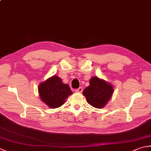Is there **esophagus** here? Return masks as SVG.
<instances>
[{
	"label": "esophagus",
	"instance_id": "obj_1",
	"mask_svg": "<svg viewBox=\"0 0 151 151\" xmlns=\"http://www.w3.org/2000/svg\"><path fill=\"white\" fill-rule=\"evenodd\" d=\"M82 88H78V89H75V92L76 93H81V92H82Z\"/></svg>",
	"mask_w": 151,
	"mask_h": 151
}]
</instances>
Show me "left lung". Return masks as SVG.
<instances>
[{
  "label": "left lung",
  "mask_w": 151,
  "mask_h": 151,
  "mask_svg": "<svg viewBox=\"0 0 151 151\" xmlns=\"http://www.w3.org/2000/svg\"><path fill=\"white\" fill-rule=\"evenodd\" d=\"M113 92L114 89L111 84L97 77H93L83 94L88 104L95 108H101L107 104Z\"/></svg>",
  "instance_id": "8db88e82"
}]
</instances>
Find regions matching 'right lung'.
I'll return each instance as SVG.
<instances>
[{
    "label": "right lung",
    "instance_id": "add662e5",
    "mask_svg": "<svg viewBox=\"0 0 151 151\" xmlns=\"http://www.w3.org/2000/svg\"><path fill=\"white\" fill-rule=\"evenodd\" d=\"M39 93L41 100L50 108L61 106L65 99L72 94L69 86L63 84L58 76H54L40 85Z\"/></svg>",
    "mask_w": 151,
    "mask_h": 151
}]
</instances>
